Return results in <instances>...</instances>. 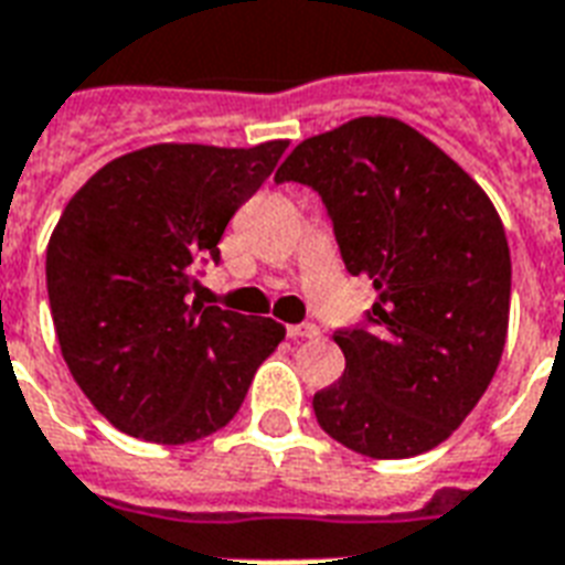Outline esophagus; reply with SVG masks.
<instances>
[{
  "mask_svg": "<svg viewBox=\"0 0 565 565\" xmlns=\"http://www.w3.org/2000/svg\"><path fill=\"white\" fill-rule=\"evenodd\" d=\"M320 334L313 322H299V326H287V338L290 340H311Z\"/></svg>",
  "mask_w": 565,
  "mask_h": 565,
  "instance_id": "34e87169",
  "label": "esophagus"
}]
</instances>
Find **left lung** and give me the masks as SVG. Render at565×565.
<instances>
[{
	"instance_id": "left-lung-1",
	"label": "left lung",
	"mask_w": 565,
	"mask_h": 565,
	"mask_svg": "<svg viewBox=\"0 0 565 565\" xmlns=\"http://www.w3.org/2000/svg\"><path fill=\"white\" fill-rule=\"evenodd\" d=\"M275 180L320 192L352 275L373 278L317 424L370 459L438 447L480 403L510 326V245L483 186L424 132L373 115L292 148Z\"/></svg>"
}]
</instances>
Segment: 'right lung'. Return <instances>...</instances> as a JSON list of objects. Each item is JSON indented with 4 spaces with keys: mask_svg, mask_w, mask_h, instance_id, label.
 I'll return each mask as SVG.
<instances>
[{
    "mask_svg": "<svg viewBox=\"0 0 565 565\" xmlns=\"http://www.w3.org/2000/svg\"><path fill=\"white\" fill-rule=\"evenodd\" d=\"M290 141L150 145L67 201L46 245V292L71 376L120 433L153 445L213 436L239 412L287 329L204 308L195 269Z\"/></svg>",
    "mask_w": 565,
    "mask_h": 565,
    "instance_id": "right-lung-1",
    "label": "right lung"
}]
</instances>
